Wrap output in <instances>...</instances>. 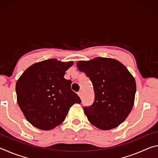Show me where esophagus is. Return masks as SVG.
<instances>
[{"label":"esophagus","mask_w":158,"mask_h":158,"mask_svg":"<svg viewBox=\"0 0 158 158\" xmlns=\"http://www.w3.org/2000/svg\"><path fill=\"white\" fill-rule=\"evenodd\" d=\"M77 94H78V95L79 96L80 98H81V95H82V94H81V91H79L78 93H77Z\"/></svg>","instance_id":"esophagus-1"}]
</instances>
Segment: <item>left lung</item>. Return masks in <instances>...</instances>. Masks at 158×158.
<instances>
[{
    "label": "left lung",
    "mask_w": 158,
    "mask_h": 158,
    "mask_svg": "<svg viewBox=\"0 0 158 158\" xmlns=\"http://www.w3.org/2000/svg\"><path fill=\"white\" fill-rule=\"evenodd\" d=\"M77 66L92 82V105L84 106L90 123L100 130H111L122 123L133 107L136 83L126 67L115 59L98 57L79 61Z\"/></svg>",
    "instance_id": "1"
}]
</instances>
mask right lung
Returning <instances> with one entry per match:
<instances>
[{"label": "right lung", "mask_w": 158, "mask_h": 158, "mask_svg": "<svg viewBox=\"0 0 158 158\" xmlns=\"http://www.w3.org/2000/svg\"><path fill=\"white\" fill-rule=\"evenodd\" d=\"M73 62L49 59L26 69L16 84L17 102L27 121L37 128L49 130L65 120L69 108L81 103L64 78Z\"/></svg>", "instance_id": "1"}]
</instances>
